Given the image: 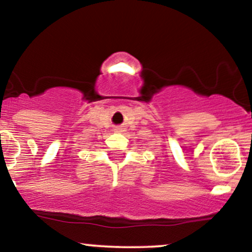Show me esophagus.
<instances>
[{
  "label": "esophagus",
  "instance_id": "esophagus-1",
  "mask_svg": "<svg viewBox=\"0 0 252 252\" xmlns=\"http://www.w3.org/2000/svg\"><path fill=\"white\" fill-rule=\"evenodd\" d=\"M115 131H117V132H121V131H122V128H120V126H117V128L115 129Z\"/></svg>",
  "mask_w": 252,
  "mask_h": 252
}]
</instances>
